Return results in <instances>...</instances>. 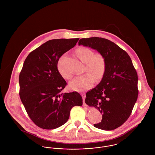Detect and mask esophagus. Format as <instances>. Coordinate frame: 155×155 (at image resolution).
Returning a JSON list of instances; mask_svg holds the SVG:
<instances>
[{
  "instance_id": "obj_1",
  "label": "esophagus",
  "mask_w": 155,
  "mask_h": 155,
  "mask_svg": "<svg viewBox=\"0 0 155 155\" xmlns=\"http://www.w3.org/2000/svg\"><path fill=\"white\" fill-rule=\"evenodd\" d=\"M81 96L82 97V99H83V100H84H84H85V97H86V96H85V94H84V93H82L81 94Z\"/></svg>"
}]
</instances>
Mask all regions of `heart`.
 <instances>
[{
    "instance_id": "obj_1",
    "label": "heart",
    "mask_w": 155,
    "mask_h": 155,
    "mask_svg": "<svg viewBox=\"0 0 155 155\" xmlns=\"http://www.w3.org/2000/svg\"><path fill=\"white\" fill-rule=\"evenodd\" d=\"M77 53L80 59L85 63V71H88L94 74L97 80L102 77L106 68V63L102 55L94 54L92 50L85 47L78 48L77 50ZM66 59L65 55H63L59 59L58 69L59 73L63 78L70 79L73 74L67 68ZM92 74L87 73L77 76L70 82V88L78 92L84 91L91 88L95 82V78Z\"/></svg>"
}]
</instances>
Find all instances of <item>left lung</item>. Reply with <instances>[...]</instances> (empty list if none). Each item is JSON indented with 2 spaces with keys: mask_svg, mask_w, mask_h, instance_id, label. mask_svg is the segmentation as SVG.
I'll return each instance as SVG.
<instances>
[{
  "mask_svg": "<svg viewBox=\"0 0 155 155\" xmlns=\"http://www.w3.org/2000/svg\"><path fill=\"white\" fill-rule=\"evenodd\" d=\"M78 45L96 50L105 60L102 79L86 94L85 102L102 113V120L95 127L114 130L130 117L138 98V75L132 60L118 45L103 38H82Z\"/></svg>",
  "mask_w": 155,
  "mask_h": 155,
  "instance_id": "obj_1",
  "label": "left lung"
}]
</instances>
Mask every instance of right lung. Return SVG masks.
Wrapping results in <instances>:
<instances>
[{"instance_id": "add662e5", "label": "right lung", "mask_w": 155, "mask_h": 155, "mask_svg": "<svg viewBox=\"0 0 155 155\" xmlns=\"http://www.w3.org/2000/svg\"><path fill=\"white\" fill-rule=\"evenodd\" d=\"M78 40H49L31 52L24 62L20 96L30 118L40 128L51 130L64 124L72 107L82 105L79 93H61L67 82L58 69L60 57Z\"/></svg>"}]
</instances>
